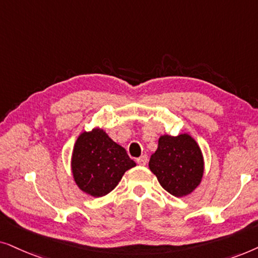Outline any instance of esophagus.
I'll return each instance as SVG.
<instances>
[{
  "label": "esophagus",
  "mask_w": 258,
  "mask_h": 258,
  "mask_svg": "<svg viewBox=\"0 0 258 258\" xmlns=\"http://www.w3.org/2000/svg\"><path fill=\"white\" fill-rule=\"evenodd\" d=\"M137 163H138L140 166H145L146 163H147V156H146V154H143V156H140L138 159H137Z\"/></svg>",
  "instance_id": "obj_1"
}]
</instances>
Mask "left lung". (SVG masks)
I'll return each instance as SVG.
<instances>
[{
  "mask_svg": "<svg viewBox=\"0 0 258 258\" xmlns=\"http://www.w3.org/2000/svg\"><path fill=\"white\" fill-rule=\"evenodd\" d=\"M149 167L158 181L174 197L191 195L204 176V157L198 143L187 133L163 135L150 158Z\"/></svg>",
  "mask_w": 258,
  "mask_h": 258,
  "instance_id": "obj_1",
  "label": "left lung"
}]
</instances>
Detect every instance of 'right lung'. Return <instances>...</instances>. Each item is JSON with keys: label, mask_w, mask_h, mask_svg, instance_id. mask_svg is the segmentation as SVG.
I'll return each mask as SVG.
<instances>
[{"label": "right lung", "mask_w": 258, "mask_h": 258, "mask_svg": "<svg viewBox=\"0 0 258 258\" xmlns=\"http://www.w3.org/2000/svg\"><path fill=\"white\" fill-rule=\"evenodd\" d=\"M136 165L126 150L99 127L79 135L71 159L77 186L95 198L114 190L123 173Z\"/></svg>", "instance_id": "1"}]
</instances>
